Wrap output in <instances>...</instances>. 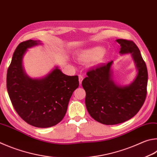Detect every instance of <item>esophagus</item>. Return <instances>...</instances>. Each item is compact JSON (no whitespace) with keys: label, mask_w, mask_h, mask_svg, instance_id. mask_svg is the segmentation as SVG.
Segmentation results:
<instances>
[{"label":"esophagus","mask_w":157,"mask_h":157,"mask_svg":"<svg viewBox=\"0 0 157 157\" xmlns=\"http://www.w3.org/2000/svg\"><path fill=\"white\" fill-rule=\"evenodd\" d=\"M83 79H84L83 76H82V75H79V84H80V85L82 84V80H83Z\"/></svg>","instance_id":"obj_1"}]
</instances>
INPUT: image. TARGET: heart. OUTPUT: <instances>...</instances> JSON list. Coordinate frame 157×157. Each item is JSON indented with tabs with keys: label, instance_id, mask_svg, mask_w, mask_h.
<instances>
[{
	"label": "heart",
	"instance_id": "obj_1",
	"mask_svg": "<svg viewBox=\"0 0 157 157\" xmlns=\"http://www.w3.org/2000/svg\"><path fill=\"white\" fill-rule=\"evenodd\" d=\"M104 52V49L101 47H94L86 51L82 52L79 56V59L82 61H89L94 60L99 58ZM101 56V58H102Z\"/></svg>",
	"mask_w": 157,
	"mask_h": 157
}]
</instances>
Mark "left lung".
<instances>
[{"instance_id":"obj_1","label":"left lung","mask_w":157,"mask_h":157,"mask_svg":"<svg viewBox=\"0 0 157 157\" xmlns=\"http://www.w3.org/2000/svg\"><path fill=\"white\" fill-rule=\"evenodd\" d=\"M121 54L130 53L137 68L136 78L129 86H118L111 79L113 61L92 69L82 82L89 115L99 123L115 125L129 120L144 104L147 95V70L140 51L132 40L117 39Z\"/></svg>"}]
</instances>
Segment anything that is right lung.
I'll return each mask as SVG.
<instances>
[{
	"instance_id": "1",
	"label": "right lung",
	"mask_w": 157,
	"mask_h": 157,
	"mask_svg": "<svg viewBox=\"0 0 157 157\" xmlns=\"http://www.w3.org/2000/svg\"><path fill=\"white\" fill-rule=\"evenodd\" d=\"M39 43L28 40L18 44L7 70V88L14 109L25 122L37 128H49L64 118L71 97L79 86V79L78 75H64L58 68L42 79L25 75L22 56L27 49Z\"/></svg>"
}]
</instances>
